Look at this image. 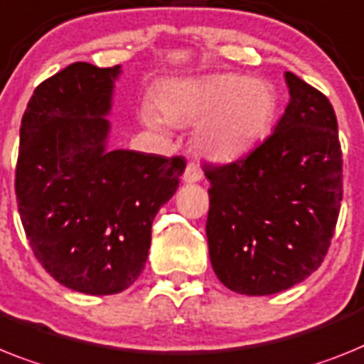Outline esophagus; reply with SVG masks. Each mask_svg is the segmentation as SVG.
Segmentation results:
<instances>
[{
  "instance_id": "esophagus-1",
  "label": "esophagus",
  "mask_w": 364,
  "mask_h": 364,
  "mask_svg": "<svg viewBox=\"0 0 364 364\" xmlns=\"http://www.w3.org/2000/svg\"><path fill=\"white\" fill-rule=\"evenodd\" d=\"M201 179V170L196 163H188L183 173V181L185 183H198Z\"/></svg>"
}]
</instances>
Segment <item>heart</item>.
<instances>
[{
	"label": "heart",
	"mask_w": 364,
	"mask_h": 364,
	"mask_svg": "<svg viewBox=\"0 0 364 364\" xmlns=\"http://www.w3.org/2000/svg\"><path fill=\"white\" fill-rule=\"evenodd\" d=\"M164 120L192 124L194 144L213 161H235L257 148L274 129L279 96L274 85L239 73H210L166 81L155 94ZM144 122L161 129L163 120L146 111Z\"/></svg>",
	"instance_id": "b5f03b06"
}]
</instances>
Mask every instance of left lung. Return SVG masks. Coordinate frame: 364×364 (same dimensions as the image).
Listing matches in <instances>:
<instances>
[{"label":"left lung","mask_w":364,"mask_h":364,"mask_svg":"<svg viewBox=\"0 0 364 364\" xmlns=\"http://www.w3.org/2000/svg\"><path fill=\"white\" fill-rule=\"evenodd\" d=\"M289 105L276 129L242 159L205 164L213 270L248 296L287 291L329 250L343 201L337 116L320 90L285 73Z\"/></svg>","instance_id":"obj_1"}]
</instances>
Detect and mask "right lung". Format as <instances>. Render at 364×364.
Wrapping results in <instances>:
<instances>
[{
    "label": "right lung",
    "instance_id": "1",
    "mask_svg": "<svg viewBox=\"0 0 364 364\" xmlns=\"http://www.w3.org/2000/svg\"><path fill=\"white\" fill-rule=\"evenodd\" d=\"M120 66L73 63L35 88L21 118L16 201L35 257L85 294L131 287L148 259L151 224L173 196L185 159L105 151Z\"/></svg>",
    "mask_w": 364,
    "mask_h": 364
}]
</instances>
